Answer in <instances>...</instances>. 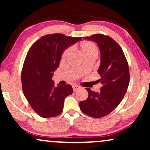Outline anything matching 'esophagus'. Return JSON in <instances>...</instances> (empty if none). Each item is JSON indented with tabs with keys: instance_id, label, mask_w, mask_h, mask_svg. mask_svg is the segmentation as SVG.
I'll use <instances>...</instances> for the list:
<instances>
[{
	"instance_id": "34e87169",
	"label": "esophagus",
	"mask_w": 150,
	"mask_h": 150,
	"mask_svg": "<svg viewBox=\"0 0 150 150\" xmlns=\"http://www.w3.org/2000/svg\"><path fill=\"white\" fill-rule=\"evenodd\" d=\"M72 88H73L74 91H77L78 89H79L81 87H80L79 86H78V85H73Z\"/></svg>"
}]
</instances>
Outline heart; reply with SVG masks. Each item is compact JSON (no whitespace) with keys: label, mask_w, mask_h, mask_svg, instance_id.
Listing matches in <instances>:
<instances>
[{"label":"heart","mask_w":150,"mask_h":150,"mask_svg":"<svg viewBox=\"0 0 150 150\" xmlns=\"http://www.w3.org/2000/svg\"><path fill=\"white\" fill-rule=\"evenodd\" d=\"M81 50L83 52L84 57L89 56V55H98V48L96 45L93 42H90V41H87V42H83L81 44ZM72 50L71 47H68L63 51L61 55V59L65 60L67 58V57L70 54Z\"/></svg>","instance_id":"obj_1"}]
</instances>
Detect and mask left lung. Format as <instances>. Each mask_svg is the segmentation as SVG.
Wrapping results in <instances>:
<instances>
[{
  "mask_svg": "<svg viewBox=\"0 0 150 150\" xmlns=\"http://www.w3.org/2000/svg\"><path fill=\"white\" fill-rule=\"evenodd\" d=\"M83 39L96 42L101 53V62L98 72L102 87L99 93L87 90V99L79 103L81 110L91 117L100 118L115 109L128 89L130 72L122 49L113 39L103 34H95Z\"/></svg>",
  "mask_w": 150,
  "mask_h": 150,
  "instance_id": "obj_1",
  "label": "left lung"
}]
</instances>
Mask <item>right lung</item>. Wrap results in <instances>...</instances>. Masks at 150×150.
Instances as JSON below:
<instances>
[{
  "label": "right lung",
  "instance_id": "add662e5",
  "mask_svg": "<svg viewBox=\"0 0 150 150\" xmlns=\"http://www.w3.org/2000/svg\"><path fill=\"white\" fill-rule=\"evenodd\" d=\"M81 39L61 33L46 35L28 51L22 69V90L34 111L42 117L59 115L65 98L73 93L69 84L55 87L52 78L65 49Z\"/></svg>",
  "mask_w": 150,
  "mask_h": 150
}]
</instances>
